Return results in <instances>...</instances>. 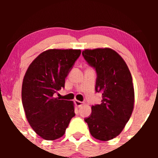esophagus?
<instances>
[{
    "label": "esophagus",
    "mask_w": 158,
    "mask_h": 158,
    "mask_svg": "<svg viewBox=\"0 0 158 158\" xmlns=\"http://www.w3.org/2000/svg\"><path fill=\"white\" fill-rule=\"evenodd\" d=\"M74 102H75L76 106H77V107H79H79H81L83 105V102H80V101H79V100H75V101H74Z\"/></svg>",
    "instance_id": "34e87169"
}]
</instances>
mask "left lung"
<instances>
[{
	"label": "left lung",
	"mask_w": 158,
	"mask_h": 158,
	"mask_svg": "<svg viewBox=\"0 0 158 158\" xmlns=\"http://www.w3.org/2000/svg\"><path fill=\"white\" fill-rule=\"evenodd\" d=\"M82 56L97 73L95 90L100 104L91 106L85 118L90 135L107 141L118 136L131 117L135 102L131 74L123 58L109 48L85 50Z\"/></svg>",
	"instance_id": "8db88e82"
}]
</instances>
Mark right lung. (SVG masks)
<instances>
[{"label": "right lung", "mask_w": 158, "mask_h": 158, "mask_svg": "<svg viewBox=\"0 0 158 158\" xmlns=\"http://www.w3.org/2000/svg\"><path fill=\"white\" fill-rule=\"evenodd\" d=\"M80 50H49L30 64L23 77L21 97L27 120L47 140L62 137L75 116L72 101L54 98L80 56Z\"/></svg>", "instance_id": "right-lung-1"}]
</instances>
